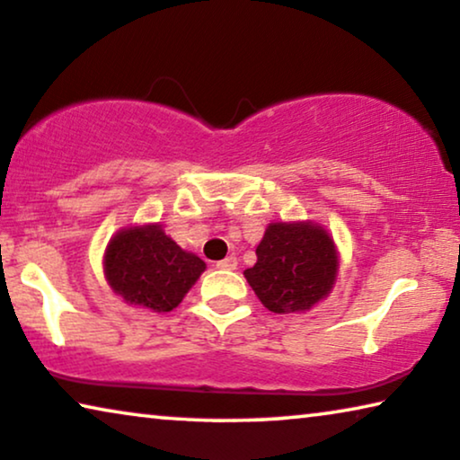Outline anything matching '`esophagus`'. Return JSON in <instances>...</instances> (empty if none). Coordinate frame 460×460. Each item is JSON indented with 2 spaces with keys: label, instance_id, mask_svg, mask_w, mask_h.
I'll return each mask as SVG.
<instances>
[{
  "label": "esophagus",
  "instance_id": "1",
  "mask_svg": "<svg viewBox=\"0 0 460 460\" xmlns=\"http://www.w3.org/2000/svg\"><path fill=\"white\" fill-rule=\"evenodd\" d=\"M217 269L221 270H235L237 269V258L235 256H227L225 261L217 262Z\"/></svg>",
  "mask_w": 460,
  "mask_h": 460
}]
</instances>
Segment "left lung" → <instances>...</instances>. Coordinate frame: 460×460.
<instances>
[{
    "mask_svg": "<svg viewBox=\"0 0 460 460\" xmlns=\"http://www.w3.org/2000/svg\"><path fill=\"white\" fill-rule=\"evenodd\" d=\"M256 256L243 277L270 313H306L332 294L338 281V245L319 223H269Z\"/></svg>",
    "mask_w": 460,
    "mask_h": 460,
    "instance_id": "left-lung-1",
    "label": "left lung"
}]
</instances>
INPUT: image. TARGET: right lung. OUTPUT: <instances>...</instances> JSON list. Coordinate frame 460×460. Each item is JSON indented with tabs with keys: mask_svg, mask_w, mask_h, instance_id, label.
<instances>
[{
	"mask_svg": "<svg viewBox=\"0 0 460 460\" xmlns=\"http://www.w3.org/2000/svg\"><path fill=\"white\" fill-rule=\"evenodd\" d=\"M103 277L127 304L168 313L206 270L202 258L181 248L160 223L116 231L103 250Z\"/></svg>",
	"mask_w": 460,
	"mask_h": 460,
	"instance_id": "1",
	"label": "right lung"
}]
</instances>
